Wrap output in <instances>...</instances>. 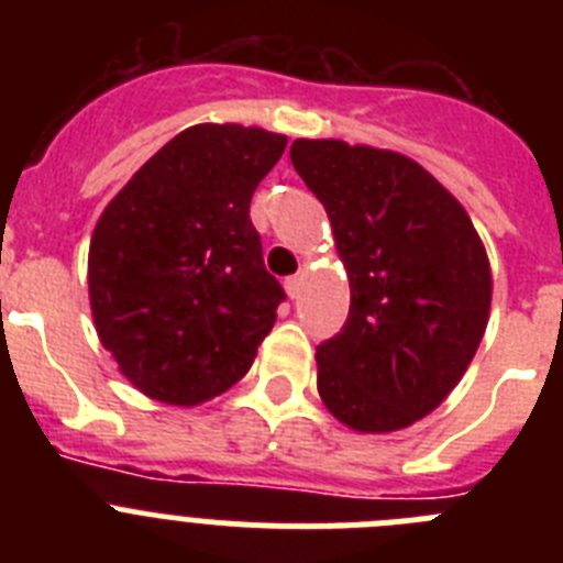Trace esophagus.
<instances>
[{
    "label": "esophagus",
    "mask_w": 563,
    "mask_h": 563,
    "mask_svg": "<svg viewBox=\"0 0 563 563\" xmlns=\"http://www.w3.org/2000/svg\"><path fill=\"white\" fill-rule=\"evenodd\" d=\"M301 285H305V276H301V273H296V276L287 278V282H285L287 296H290V298H298V292H301Z\"/></svg>",
    "instance_id": "esophagus-1"
}]
</instances>
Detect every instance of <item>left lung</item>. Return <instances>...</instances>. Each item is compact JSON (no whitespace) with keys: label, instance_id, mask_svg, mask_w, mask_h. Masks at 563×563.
<instances>
[{"label":"left lung","instance_id":"obj_1","mask_svg":"<svg viewBox=\"0 0 563 563\" xmlns=\"http://www.w3.org/2000/svg\"><path fill=\"white\" fill-rule=\"evenodd\" d=\"M290 161L330 217L350 318L316 350L318 395L363 431H400L451 395L490 312V262L465 208L389 148L305 141Z\"/></svg>","mask_w":563,"mask_h":563}]
</instances>
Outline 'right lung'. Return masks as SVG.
I'll return each mask as SVG.
<instances>
[{
	"instance_id": "1",
	"label": "right lung",
	"mask_w": 563,
	"mask_h": 563,
	"mask_svg": "<svg viewBox=\"0 0 563 563\" xmlns=\"http://www.w3.org/2000/svg\"><path fill=\"white\" fill-rule=\"evenodd\" d=\"M285 134L197 123L148 157L89 242V307L134 389L197 406L245 377L285 290L267 273L251 197Z\"/></svg>"
}]
</instances>
